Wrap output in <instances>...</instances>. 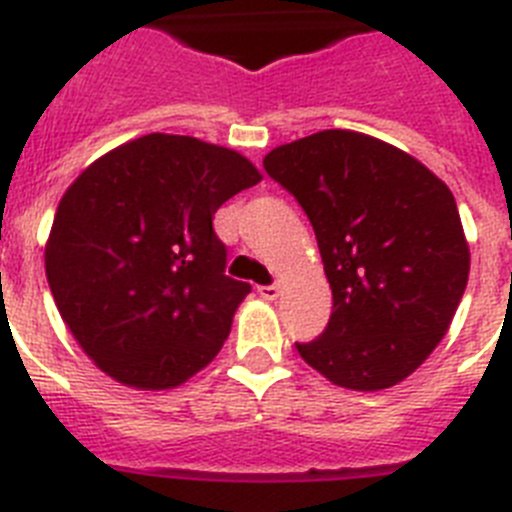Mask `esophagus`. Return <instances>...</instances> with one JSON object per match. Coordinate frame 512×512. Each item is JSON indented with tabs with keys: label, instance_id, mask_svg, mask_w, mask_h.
I'll list each match as a JSON object with an SVG mask.
<instances>
[{
	"label": "esophagus",
	"instance_id": "1",
	"mask_svg": "<svg viewBox=\"0 0 512 512\" xmlns=\"http://www.w3.org/2000/svg\"><path fill=\"white\" fill-rule=\"evenodd\" d=\"M259 295L264 300H277L279 297V284H269V287H259Z\"/></svg>",
	"mask_w": 512,
	"mask_h": 512
}]
</instances>
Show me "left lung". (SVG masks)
I'll return each mask as SVG.
<instances>
[{"instance_id": "1", "label": "left lung", "mask_w": 512, "mask_h": 512, "mask_svg": "<svg viewBox=\"0 0 512 512\" xmlns=\"http://www.w3.org/2000/svg\"><path fill=\"white\" fill-rule=\"evenodd\" d=\"M264 169L310 217L333 312L297 351L328 382L395 387L446 336L469 279V243L451 189L400 148L320 130L277 146Z\"/></svg>"}]
</instances>
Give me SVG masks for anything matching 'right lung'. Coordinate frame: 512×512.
<instances>
[{"mask_svg":"<svg viewBox=\"0 0 512 512\" xmlns=\"http://www.w3.org/2000/svg\"><path fill=\"white\" fill-rule=\"evenodd\" d=\"M264 176L243 153L151 133L74 179L45 241V277L81 351L133 390L205 369L251 284L225 277L217 207Z\"/></svg>","mask_w":512,"mask_h":512,"instance_id":"1","label":"right lung"}]
</instances>
